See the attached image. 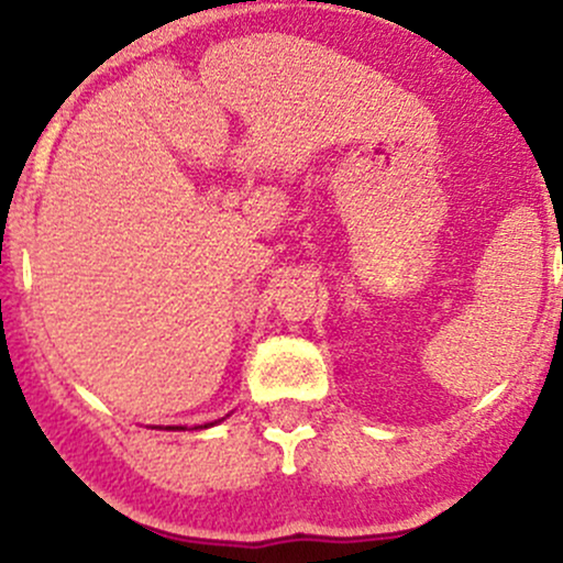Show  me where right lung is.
I'll return each instance as SVG.
<instances>
[{"label":"right lung","mask_w":563,"mask_h":563,"mask_svg":"<svg viewBox=\"0 0 563 563\" xmlns=\"http://www.w3.org/2000/svg\"><path fill=\"white\" fill-rule=\"evenodd\" d=\"M200 428H208V424H200ZM168 430H184V428H168Z\"/></svg>","instance_id":"add662e5"}]
</instances>
